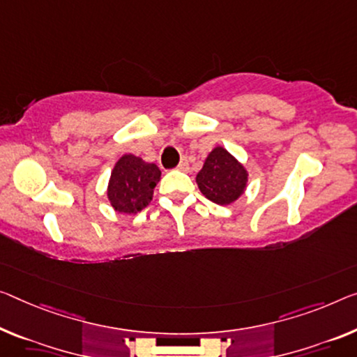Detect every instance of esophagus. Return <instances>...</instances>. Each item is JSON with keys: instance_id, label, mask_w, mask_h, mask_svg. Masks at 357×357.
I'll use <instances>...</instances> for the list:
<instances>
[{"instance_id": "obj_1", "label": "esophagus", "mask_w": 357, "mask_h": 357, "mask_svg": "<svg viewBox=\"0 0 357 357\" xmlns=\"http://www.w3.org/2000/svg\"><path fill=\"white\" fill-rule=\"evenodd\" d=\"M177 169H178V171H188V161H186V160H182V161H180L178 162V166H177Z\"/></svg>"}]
</instances>
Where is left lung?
I'll return each mask as SVG.
<instances>
[{
  "label": "left lung",
  "instance_id": "8db88e82",
  "mask_svg": "<svg viewBox=\"0 0 357 357\" xmlns=\"http://www.w3.org/2000/svg\"><path fill=\"white\" fill-rule=\"evenodd\" d=\"M201 193L215 204H231L244 193L248 172L222 146L213 148L196 175Z\"/></svg>",
  "mask_w": 357,
  "mask_h": 357
}]
</instances>
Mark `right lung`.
<instances>
[{
	"label": "right lung",
	"mask_w": 357,
	"mask_h": 357,
	"mask_svg": "<svg viewBox=\"0 0 357 357\" xmlns=\"http://www.w3.org/2000/svg\"><path fill=\"white\" fill-rule=\"evenodd\" d=\"M161 178L156 164L134 155H124L116 162L108 183V199L114 211L137 213L150 204L153 190Z\"/></svg>",
	"instance_id": "right-lung-1"
}]
</instances>
